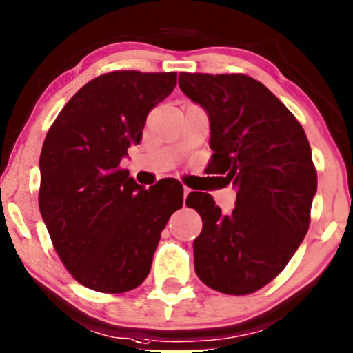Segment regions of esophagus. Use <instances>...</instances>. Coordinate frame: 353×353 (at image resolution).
<instances>
[{
  "instance_id": "obj_1",
  "label": "esophagus",
  "mask_w": 353,
  "mask_h": 353,
  "mask_svg": "<svg viewBox=\"0 0 353 353\" xmlns=\"http://www.w3.org/2000/svg\"><path fill=\"white\" fill-rule=\"evenodd\" d=\"M190 193H191V190H190V188L183 186V198H185V199H186V196H188V194H190Z\"/></svg>"
}]
</instances>
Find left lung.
I'll return each instance as SVG.
<instances>
[{
  "mask_svg": "<svg viewBox=\"0 0 353 353\" xmlns=\"http://www.w3.org/2000/svg\"><path fill=\"white\" fill-rule=\"evenodd\" d=\"M181 92L208 113L210 173L236 190L222 214L208 193H190L203 219L194 269L205 285L245 295L272 281L303 241L318 188L303 128L266 85L245 74L180 72Z\"/></svg>",
  "mask_w": 353,
  "mask_h": 353,
  "instance_id": "left-lung-1",
  "label": "left lung"
}]
</instances>
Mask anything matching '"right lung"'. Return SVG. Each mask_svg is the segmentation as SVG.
Returning <instances> with one entry per match:
<instances>
[{
    "label": "right lung",
    "instance_id": "add662e5",
    "mask_svg": "<svg viewBox=\"0 0 353 353\" xmlns=\"http://www.w3.org/2000/svg\"><path fill=\"white\" fill-rule=\"evenodd\" d=\"M176 72L115 71L81 87L59 112L40 154L39 208L54 250L82 285L123 294L144 282L160 233L183 205V186L145 190L120 168L148 113Z\"/></svg>",
    "mask_w": 353,
    "mask_h": 353
}]
</instances>
